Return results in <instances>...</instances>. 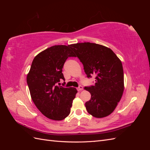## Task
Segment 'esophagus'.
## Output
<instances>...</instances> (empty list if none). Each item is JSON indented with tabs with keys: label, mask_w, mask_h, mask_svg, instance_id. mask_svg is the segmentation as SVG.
Returning <instances> with one entry per match:
<instances>
[{
	"label": "esophagus",
	"mask_w": 150,
	"mask_h": 150,
	"mask_svg": "<svg viewBox=\"0 0 150 150\" xmlns=\"http://www.w3.org/2000/svg\"><path fill=\"white\" fill-rule=\"evenodd\" d=\"M77 89H78V91H82L83 89V87L82 86H79V87L77 88Z\"/></svg>",
	"instance_id": "1"
}]
</instances>
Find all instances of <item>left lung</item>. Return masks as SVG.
<instances>
[{
    "label": "left lung",
    "mask_w": 150,
    "mask_h": 150,
    "mask_svg": "<svg viewBox=\"0 0 150 150\" xmlns=\"http://www.w3.org/2000/svg\"><path fill=\"white\" fill-rule=\"evenodd\" d=\"M69 47L83 63L88 78L95 75L94 86L85 87L91 98L85 103L93 116L101 118L114 111L124 91V73L121 60L112 50L100 44L82 42Z\"/></svg>",
    "instance_id": "left-lung-1"
}]
</instances>
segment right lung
Returning a JSON list of instances; mask_svg holds the SVG:
<instances>
[{
	"label": "right lung",
	"mask_w": 150,
	"mask_h": 150,
	"mask_svg": "<svg viewBox=\"0 0 150 150\" xmlns=\"http://www.w3.org/2000/svg\"><path fill=\"white\" fill-rule=\"evenodd\" d=\"M69 45H56L40 52L32 62L27 76L32 99L38 110L47 118L56 121L69 115L78 91L56 84L65 80L62 73L69 57H76Z\"/></svg>",
	"instance_id": "right-lung-1"
}]
</instances>
